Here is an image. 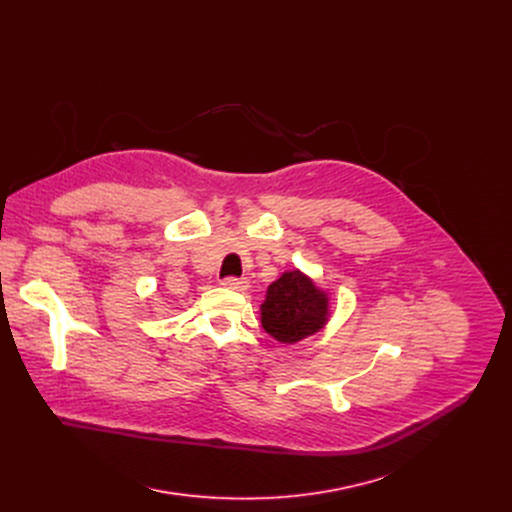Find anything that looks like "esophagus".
Returning a JSON list of instances; mask_svg holds the SVG:
<instances>
[{"instance_id":"esophagus-1","label":"esophagus","mask_w":512,"mask_h":512,"mask_svg":"<svg viewBox=\"0 0 512 512\" xmlns=\"http://www.w3.org/2000/svg\"><path fill=\"white\" fill-rule=\"evenodd\" d=\"M223 285L229 287V289H235V291H245V289H249V281H247V279H239V277H225V279H223Z\"/></svg>"}]
</instances>
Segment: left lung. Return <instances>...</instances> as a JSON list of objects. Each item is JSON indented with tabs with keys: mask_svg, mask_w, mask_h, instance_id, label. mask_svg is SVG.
Returning <instances> with one entry per match:
<instances>
[{
	"mask_svg": "<svg viewBox=\"0 0 512 512\" xmlns=\"http://www.w3.org/2000/svg\"><path fill=\"white\" fill-rule=\"evenodd\" d=\"M328 320V298L300 271H287L267 287L261 324L283 344L318 332Z\"/></svg>",
	"mask_w": 512,
	"mask_h": 512,
	"instance_id": "8db88e82",
	"label": "left lung"
}]
</instances>
